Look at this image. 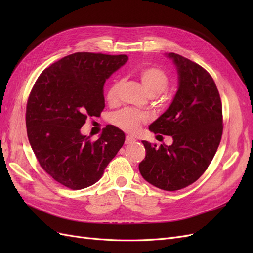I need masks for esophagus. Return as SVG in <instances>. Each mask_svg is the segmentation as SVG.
Here are the masks:
<instances>
[{"label":"esophagus","instance_id":"esophagus-1","mask_svg":"<svg viewBox=\"0 0 253 253\" xmlns=\"http://www.w3.org/2000/svg\"><path fill=\"white\" fill-rule=\"evenodd\" d=\"M136 141L135 138H133L132 136H126V144H131V143H134Z\"/></svg>","mask_w":253,"mask_h":253}]
</instances>
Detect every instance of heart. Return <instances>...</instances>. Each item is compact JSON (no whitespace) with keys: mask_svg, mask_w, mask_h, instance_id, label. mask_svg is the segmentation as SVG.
Here are the masks:
<instances>
[{"mask_svg":"<svg viewBox=\"0 0 253 253\" xmlns=\"http://www.w3.org/2000/svg\"><path fill=\"white\" fill-rule=\"evenodd\" d=\"M139 79L145 91L150 97H156L169 86V78L167 74L157 67H145L139 74ZM122 81H115L106 93V99L111 104L116 103L119 99L120 88ZM113 122L118 127L128 133H135L138 131L142 122L145 121V116L134 110L126 109L116 113L113 116Z\"/></svg>","mask_w":253,"mask_h":253,"instance_id":"1","label":"heart"}]
</instances>
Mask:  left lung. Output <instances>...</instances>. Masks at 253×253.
<instances>
[{
    "instance_id": "8db88e82",
    "label": "left lung",
    "mask_w": 253,
    "mask_h": 253,
    "mask_svg": "<svg viewBox=\"0 0 253 253\" xmlns=\"http://www.w3.org/2000/svg\"><path fill=\"white\" fill-rule=\"evenodd\" d=\"M178 87L168 110L150 125L154 134L172 136L171 145L142 140V177L156 188L176 191L196 181L212 162L223 134V110L215 82L205 68L174 52ZM160 136V135H158Z\"/></svg>"
}]
</instances>
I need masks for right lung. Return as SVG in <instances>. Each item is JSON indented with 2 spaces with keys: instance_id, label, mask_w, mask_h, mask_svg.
I'll list each match as a JSON object with an SVG mask.
<instances>
[{
  "instance_id": "obj_1",
  "label": "right lung",
  "mask_w": 253,
  "mask_h": 253,
  "mask_svg": "<svg viewBox=\"0 0 253 253\" xmlns=\"http://www.w3.org/2000/svg\"><path fill=\"white\" fill-rule=\"evenodd\" d=\"M128 60L76 52L45 68L37 79L26 108L27 136L42 169L61 185L80 190L94 185L126 140L108 125L93 141L81 134L87 117L104 109L103 86Z\"/></svg>"
}]
</instances>
